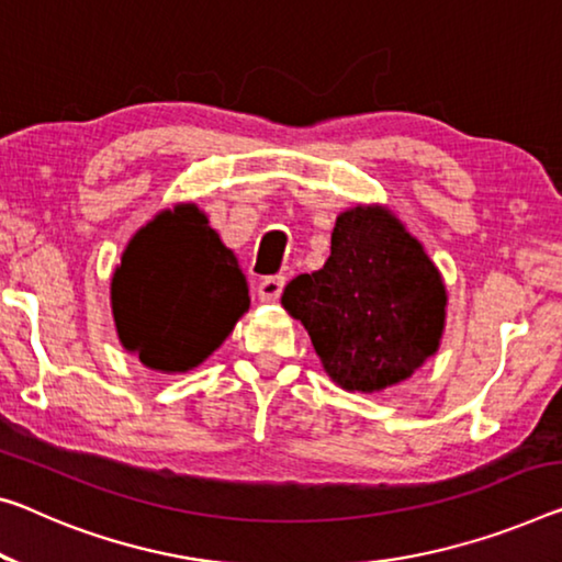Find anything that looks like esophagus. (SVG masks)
<instances>
[{
	"mask_svg": "<svg viewBox=\"0 0 562 562\" xmlns=\"http://www.w3.org/2000/svg\"><path fill=\"white\" fill-rule=\"evenodd\" d=\"M282 290H284V278H282V274H270V278H262V282L257 284V295H260L262 302L280 300Z\"/></svg>",
	"mask_w": 562,
	"mask_h": 562,
	"instance_id": "1",
	"label": "esophagus"
}]
</instances>
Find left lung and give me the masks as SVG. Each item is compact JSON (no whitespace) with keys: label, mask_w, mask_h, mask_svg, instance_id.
<instances>
[{"label":"left lung","mask_w":562,"mask_h":562,"mask_svg":"<svg viewBox=\"0 0 562 562\" xmlns=\"http://www.w3.org/2000/svg\"><path fill=\"white\" fill-rule=\"evenodd\" d=\"M445 305L438 267L380 204L345 210L323 270L297 274L282 292L327 375L350 393L393 387L438 352Z\"/></svg>","instance_id":"obj_1"}]
</instances>
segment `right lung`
Segmentation results:
<instances>
[{"label":"right lung","instance_id":"1","mask_svg":"<svg viewBox=\"0 0 562 562\" xmlns=\"http://www.w3.org/2000/svg\"><path fill=\"white\" fill-rule=\"evenodd\" d=\"M247 307L237 257L198 204H177L137 229L112 278L120 342L162 372L198 368Z\"/></svg>","mask_w":562,"mask_h":562}]
</instances>
